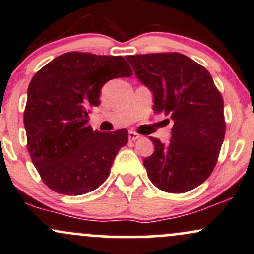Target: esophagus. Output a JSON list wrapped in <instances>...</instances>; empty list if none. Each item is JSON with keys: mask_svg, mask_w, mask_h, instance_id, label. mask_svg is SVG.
Segmentation results:
<instances>
[{"mask_svg": "<svg viewBox=\"0 0 254 254\" xmlns=\"http://www.w3.org/2000/svg\"><path fill=\"white\" fill-rule=\"evenodd\" d=\"M139 137L140 135L138 134L137 132H133V130H129V132H128V138H129V140H137Z\"/></svg>", "mask_w": 254, "mask_h": 254, "instance_id": "esophagus-1", "label": "esophagus"}]
</instances>
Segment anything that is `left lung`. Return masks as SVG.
Segmentation results:
<instances>
[{"label": "left lung", "mask_w": 254, "mask_h": 254, "mask_svg": "<svg viewBox=\"0 0 254 254\" xmlns=\"http://www.w3.org/2000/svg\"><path fill=\"white\" fill-rule=\"evenodd\" d=\"M127 60L154 95L153 110L174 121L171 140L149 137L155 150L144 159L148 177L159 190L185 193L210 176L225 129L224 100L210 73L179 52L133 55Z\"/></svg>", "instance_id": "obj_1"}]
</instances>
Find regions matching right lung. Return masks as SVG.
Segmentation results:
<instances>
[{
  "label": "right lung",
  "mask_w": 254,
  "mask_h": 254,
  "mask_svg": "<svg viewBox=\"0 0 254 254\" xmlns=\"http://www.w3.org/2000/svg\"><path fill=\"white\" fill-rule=\"evenodd\" d=\"M122 56L72 51L60 55L31 78L24 110L28 151L44 184L80 195L106 181L128 130H93L89 114L100 90L115 78L130 77Z\"/></svg>",
  "instance_id": "obj_1"
}]
</instances>
